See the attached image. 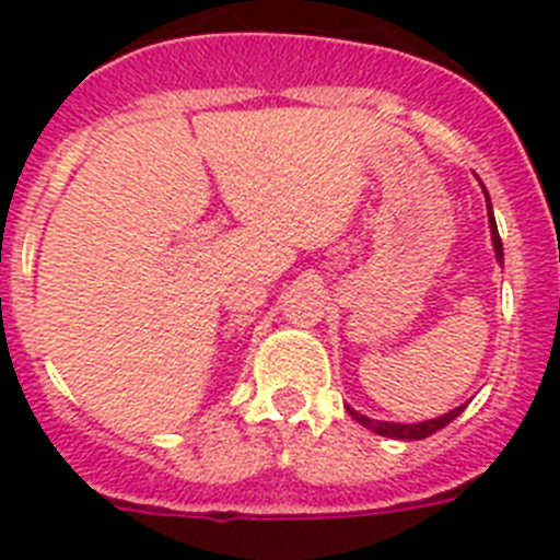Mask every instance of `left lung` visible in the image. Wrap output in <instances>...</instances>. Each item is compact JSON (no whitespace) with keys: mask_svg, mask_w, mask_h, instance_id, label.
<instances>
[{"mask_svg":"<svg viewBox=\"0 0 560 560\" xmlns=\"http://www.w3.org/2000/svg\"><path fill=\"white\" fill-rule=\"evenodd\" d=\"M485 196H488V192H485ZM488 210H491V201H488ZM488 215H491L493 249H497V257H499V260H502V237H499L497 221H493V212H488ZM463 409H465V404H463V407L452 409V412H448V415H443V418L423 420V423H409V427H407V423H384V420H370L368 415H359V412H353V409H348V412L353 415L355 420H359L361 427L373 429V432L381 434V438H393V440H423V438H429V434L440 432V429H443V427H448V423H452V420L457 418L459 412H463Z\"/></svg>","mask_w":560,"mask_h":560,"instance_id":"obj_1","label":"left lung"}]
</instances>
